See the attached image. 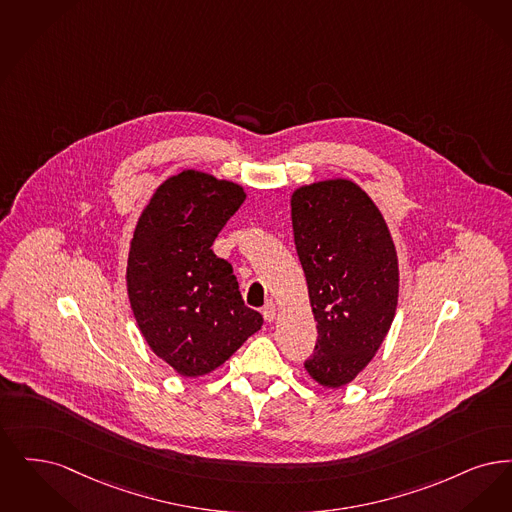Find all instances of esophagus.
Instances as JSON below:
<instances>
[{
	"instance_id": "obj_1",
	"label": "esophagus",
	"mask_w": 512,
	"mask_h": 512,
	"mask_svg": "<svg viewBox=\"0 0 512 512\" xmlns=\"http://www.w3.org/2000/svg\"><path fill=\"white\" fill-rule=\"evenodd\" d=\"M262 313H264V319H266L267 323H273L275 317H277V306L273 302H269Z\"/></svg>"
}]
</instances>
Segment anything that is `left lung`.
Here are the masks:
<instances>
[{"label":"left lung","instance_id":"1","mask_svg":"<svg viewBox=\"0 0 512 512\" xmlns=\"http://www.w3.org/2000/svg\"><path fill=\"white\" fill-rule=\"evenodd\" d=\"M290 212L317 321L315 352L304 367L317 384L340 388L371 363L392 327L398 252L377 204L352 179L294 189Z\"/></svg>","mask_w":512,"mask_h":512}]
</instances>
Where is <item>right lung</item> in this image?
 I'll use <instances>...</instances> for the list:
<instances>
[{
  "label": "right lung",
  "instance_id": "obj_1",
  "mask_svg": "<svg viewBox=\"0 0 512 512\" xmlns=\"http://www.w3.org/2000/svg\"><path fill=\"white\" fill-rule=\"evenodd\" d=\"M245 199L235 181L183 170L158 185L135 225L130 306L149 348L181 377L212 373L262 329L233 267L210 248Z\"/></svg>",
  "mask_w": 512,
  "mask_h": 512
}]
</instances>
